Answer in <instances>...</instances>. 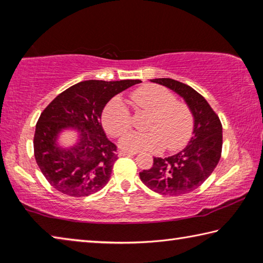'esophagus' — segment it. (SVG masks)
<instances>
[{
    "mask_svg": "<svg viewBox=\"0 0 263 263\" xmlns=\"http://www.w3.org/2000/svg\"><path fill=\"white\" fill-rule=\"evenodd\" d=\"M137 152H127V151H119V155H136Z\"/></svg>",
    "mask_w": 263,
    "mask_h": 263,
    "instance_id": "esophagus-1",
    "label": "esophagus"
}]
</instances>
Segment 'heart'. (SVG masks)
<instances>
[{
    "instance_id": "1",
    "label": "heart",
    "mask_w": 263,
    "mask_h": 263,
    "mask_svg": "<svg viewBox=\"0 0 263 263\" xmlns=\"http://www.w3.org/2000/svg\"><path fill=\"white\" fill-rule=\"evenodd\" d=\"M131 100L137 108L152 112L148 124L151 131L126 133L119 140L121 148L127 152H159L166 146L177 149L186 144L194 128L193 114L183 102L175 101L172 91L155 84H145L132 92ZM102 121L111 136H122L130 128V111L121 100L115 99L105 106Z\"/></svg>"
}]
</instances>
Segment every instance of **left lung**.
I'll list each match as a JSON object with an SVG mask.
<instances>
[{"label":"left lung","mask_w":263,"mask_h":263,"mask_svg":"<svg viewBox=\"0 0 263 263\" xmlns=\"http://www.w3.org/2000/svg\"><path fill=\"white\" fill-rule=\"evenodd\" d=\"M151 81L171 89L184 100L194 118L193 137L179 153L153 158V166L139 173L147 188L161 195L180 196L197 189L219 162L222 127L219 117L204 97L186 84L173 79Z\"/></svg>","instance_id":"8db88e82"}]
</instances>
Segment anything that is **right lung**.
<instances>
[{"instance_id": "right-lung-1", "label": "right lung", "mask_w": 263, "mask_h": 263, "mask_svg": "<svg viewBox=\"0 0 263 263\" xmlns=\"http://www.w3.org/2000/svg\"><path fill=\"white\" fill-rule=\"evenodd\" d=\"M140 82L88 80L66 89L46 106L35 125L33 148L38 167L52 186L73 197L105 186L117 154L102 127V112L114 96ZM65 130L77 133L74 144H61Z\"/></svg>"}]
</instances>
